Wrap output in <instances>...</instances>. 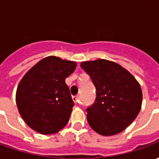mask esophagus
<instances>
[{"mask_svg":"<svg viewBox=\"0 0 159 159\" xmlns=\"http://www.w3.org/2000/svg\"><path fill=\"white\" fill-rule=\"evenodd\" d=\"M72 100L75 103H78L79 102V96H73Z\"/></svg>","mask_w":159,"mask_h":159,"instance_id":"1","label":"esophagus"}]
</instances>
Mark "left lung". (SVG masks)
<instances>
[{
	"instance_id": "8db88e82",
	"label": "left lung",
	"mask_w": 159,
	"mask_h": 159,
	"mask_svg": "<svg viewBox=\"0 0 159 159\" xmlns=\"http://www.w3.org/2000/svg\"><path fill=\"white\" fill-rule=\"evenodd\" d=\"M81 67L96 88V100L87 109V119L95 132L111 136L129 126L140 112L142 91L134 76L117 63L99 59Z\"/></svg>"
}]
</instances>
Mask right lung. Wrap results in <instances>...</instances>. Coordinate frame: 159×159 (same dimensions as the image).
Wrapping results in <instances>:
<instances>
[{"label":"right lung","mask_w":159,"mask_h":159,"mask_svg":"<svg viewBox=\"0 0 159 159\" xmlns=\"http://www.w3.org/2000/svg\"><path fill=\"white\" fill-rule=\"evenodd\" d=\"M75 61L46 57L25 73L16 91L18 110L26 124L42 134H52L66 126L74 106L66 78Z\"/></svg>","instance_id":"obj_1"}]
</instances>
